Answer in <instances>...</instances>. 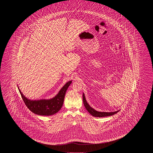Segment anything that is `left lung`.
I'll return each instance as SVG.
<instances>
[{
  "label": "left lung",
  "mask_w": 153,
  "mask_h": 153,
  "mask_svg": "<svg viewBox=\"0 0 153 153\" xmlns=\"http://www.w3.org/2000/svg\"><path fill=\"white\" fill-rule=\"evenodd\" d=\"M82 100H83V103L84 104L85 107L86 109V110L88 111V112L91 114L92 116L94 117H108V116H111L114 114L117 113V112L119 111H116L114 112H101V111H95L92 108H91L86 101V99L85 97L84 94H83V96H82Z\"/></svg>",
  "instance_id": "left-lung-1"
}]
</instances>
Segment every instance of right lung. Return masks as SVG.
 <instances>
[{
  "instance_id": "obj_1",
  "label": "right lung",
  "mask_w": 153,
  "mask_h": 153,
  "mask_svg": "<svg viewBox=\"0 0 153 153\" xmlns=\"http://www.w3.org/2000/svg\"><path fill=\"white\" fill-rule=\"evenodd\" d=\"M71 83L72 81L67 82L61 89L59 94L55 97L50 100L31 101L25 97L19 88V90L25 104L30 111L37 115L49 116L56 114L61 109L63 104L65 92Z\"/></svg>"
}]
</instances>
